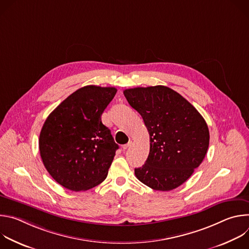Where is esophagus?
I'll return each mask as SVG.
<instances>
[{
    "label": "esophagus",
    "instance_id": "34e87169",
    "mask_svg": "<svg viewBox=\"0 0 249 249\" xmlns=\"http://www.w3.org/2000/svg\"><path fill=\"white\" fill-rule=\"evenodd\" d=\"M131 145H132V141H129L128 144H125V145L122 146V149H123V150H126V149H128L129 147H131Z\"/></svg>",
    "mask_w": 249,
    "mask_h": 249
}]
</instances>
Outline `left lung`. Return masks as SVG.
Instances as JSON below:
<instances>
[{"label":"left lung","instance_id":"1","mask_svg":"<svg viewBox=\"0 0 249 249\" xmlns=\"http://www.w3.org/2000/svg\"><path fill=\"white\" fill-rule=\"evenodd\" d=\"M150 134V154L137 178L154 190L183 184L203 161L209 147L207 123L194 106L175 90L156 86L124 90Z\"/></svg>","mask_w":249,"mask_h":249}]
</instances>
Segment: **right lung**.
<instances>
[{
  "label": "right lung",
  "mask_w": 249,
  "mask_h": 249,
  "mask_svg": "<svg viewBox=\"0 0 249 249\" xmlns=\"http://www.w3.org/2000/svg\"><path fill=\"white\" fill-rule=\"evenodd\" d=\"M115 88L79 89L49 114L39 136V152L49 174L63 187L86 191L107 176L116 150L101 114L113 99Z\"/></svg>",
  "instance_id": "add662e5"
}]
</instances>
